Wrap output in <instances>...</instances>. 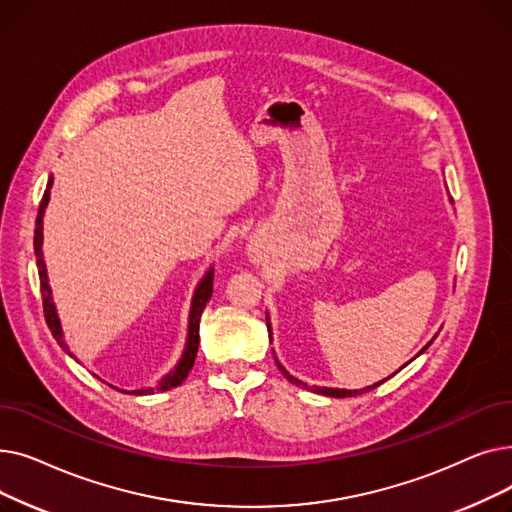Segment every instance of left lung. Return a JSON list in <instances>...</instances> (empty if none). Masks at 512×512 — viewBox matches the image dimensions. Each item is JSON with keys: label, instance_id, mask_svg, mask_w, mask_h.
<instances>
[{"label": "left lung", "instance_id": "left-lung-1", "mask_svg": "<svg viewBox=\"0 0 512 512\" xmlns=\"http://www.w3.org/2000/svg\"><path fill=\"white\" fill-rule=\"evenodd\" d=\"M267 328H270V321H267ZM429 344H432V342H429ZM427 344V346H429ZM425 346V348H427ZM425 348H423V351H425ZM421 351V353H423ZM278 363V361H276ZM278 367H280V371L284 373V378L288 380V382H292V384H297V386H305L301 380H297V378H292V375L278 363ZM384 382V380H382ZM382 382H378V384H373V386H369V388H363V390H336V388H313L317 394H326V396H332V398H346V396H357V394H363V392H369V390H373V388H378ZM307 388V386H305Z\"/></svg>", "mask_w": 512, "mask_h": 512}]
</instances>
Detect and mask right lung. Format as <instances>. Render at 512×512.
I'll use <instances>...</instances> for the list:
<instances>
[{"instance_id": "add662e5", "label": "right lung", "mask_w": 512, "mask_h": 512, "mask_svg": "<svg viewBox=\"0 0 512 512\" xmlns=\"http://www.w3.org/2000/svg\"><path fill=\"white\" fill-rule=\"evenodd\" d=\"M49 188H51V178L47 182V188H45V195L41 199V205H39V215H37V222H35V255H37V267H39V280H41V290H43V313H45V321L47 326L53 334V338H56L60 342V346L64 348L66 353L68 346L64 342V336H62V328H60V319L56 315V307H53L51 303V288H49V282H47V270H45V261H43V255H41V245H43V213H45V207L49 203ZM213 294V270L207 272V276L201 280V284L197 286L195 290V297H193V307H191V317H188V340H186V348H184V355L180 359V363L176 365L174 371H170L166 378H161V382L155 386V388H143V390H132L128 394H153V392H166V390H172L176 386H180L184 380L188 371L193 369L195 365V359H197V351H199V319H201V313L205 309V305L209 303Z\"/></svg>"}]
</instances>
